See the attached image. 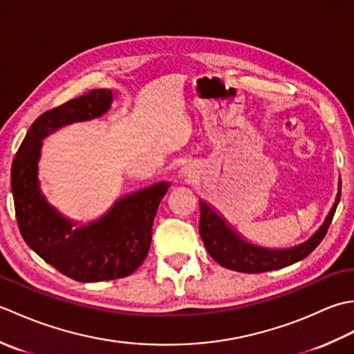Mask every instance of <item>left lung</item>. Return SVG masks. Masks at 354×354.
<instances>
[{
  "label": "left lung",
  "mask_w": 354,
  "mask_h": 354,
  "mask_svg": "<svg viewBox=\"0 0 354 354\" xmlns=\"http://www.w3.org/2000/svg\"><path fill=\"white\" fill-rule=\"evenodd\" d=\"M339 199L341 179L339 187H337L335 204L328 212L324 223L321 225L318 231L309 240L292 248L274 250V248H263L251 242H246L243 237L239 236V232L230 227V223L219 213L214 212V208L209 207L202 199L199 201V234L208 254L223 268L246 274H260L268 272V270L281 269L306 259L321 243L330 223H332Z\"/></svg>",
  "instance_id": "left-lung-1"
}]
</instances>
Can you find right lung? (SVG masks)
Masks as SVG:
<instances>
[{"label":"right lung","mask_w":354,"mask_h":354,"mask_svg":"<svg viewBox=\"0 0 354 354\" xmlns=\"http://www.w3.org/2000/svg\"><path fill=\"white\" fill-rule=\"evenodd\" d=\"M111 89H93L44 112L35 120L12 162V194L22 239L59 272L80 283L131 275L145 261L152 225L169 183H156L120 198L106 214L77 227L51 207L41 192L42 140L61 127L102 117L111 108Z\"/></svg>","instance_id":"right-lung-1"}]
</instances>
